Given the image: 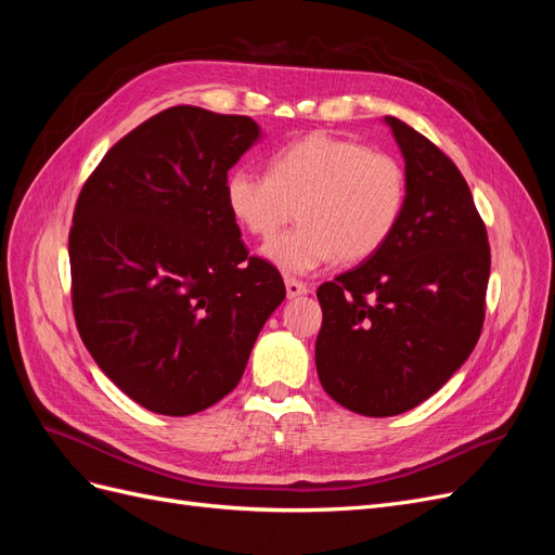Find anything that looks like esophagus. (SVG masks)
Wrapping results in <instances>:
<instances>
[{
  "instance_id": "34e87169",
  "label": "esophagus",
  "mask_w": 555,
  "mask_h": 555,
  "mask_svg": "<svg viewBox=\"0 0 555 555\" xmlns=\"http://www.w3.org/2000/svg\"><path fill=\"white\" fill-rule=\"evenodd\" d=\"M284 287H287V296L289 298H296V296H304V294H308L310 289H308V284L306 282H300V280H294V278H287L284 280Z\"/></svg>"
}]
</instances>
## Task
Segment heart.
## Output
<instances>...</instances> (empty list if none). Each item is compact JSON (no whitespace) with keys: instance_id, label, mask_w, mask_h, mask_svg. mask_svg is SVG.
I'll list each match as a JSON object with an SVG mask.
<instances>
[{"instance_id":"heart-1","label":"heart","mask_w":555,"mask_h":555,"mask_svg":"<svg viewBox=\"0 0 555 555\" xmlns=\"http://www.w3.org/2000/svg\"><path fill=\"white\" fill-rule=\"evenodd\" d=\"M233 220L255 238H271L294 217L300 224L263 245L287 275H308L340 261L373 257L391 238L408 201L402 162L359 141L310 133L268 162V173L233 169L224 182Z\"/></svg>"}]
</instances>
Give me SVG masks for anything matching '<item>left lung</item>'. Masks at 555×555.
Masks as SVG:
<instances>
[{
	"label": "left lung",
	"mask_w": 555,
	"mask_h": 555,
	"mask_svg": "<svg viewBox=\"0 0 555 555\" xmlns=\"http://www.w3.org/2000/svg\"><path fill=\"white\" fill-rule=\"evenodd\" d=\"M408 201L391 238L317 289L324 391L363 416L402 414L440 391L483 326L491 247L465 178L442 150L386 115Z\"/></svg>",
	"instance_id": "obj_1"
}]
</instances>
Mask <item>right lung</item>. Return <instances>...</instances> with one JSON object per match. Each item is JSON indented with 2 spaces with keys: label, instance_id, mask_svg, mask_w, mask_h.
<instances>
[{
  "label": "right lung",
  "instance_id": "add662e5",
  "mask_svg": "<svg viewBox=\"0 0 555 555\" xmlns=\"http://www.w3.org/2000/svg\"><path fill=\"white\" fill-rule=\"evenodd\" d=\"M259 139L247 115L173 106L82 184L69 233L76 326L104 375L150 412L196 414L236 389L287 296L224 201L229 169Z\"/></svg>",
  "mask_w": 555,
  "mask_h": 555
}]
</instances>
